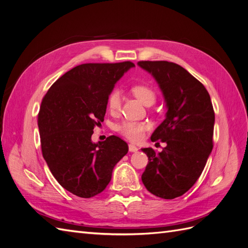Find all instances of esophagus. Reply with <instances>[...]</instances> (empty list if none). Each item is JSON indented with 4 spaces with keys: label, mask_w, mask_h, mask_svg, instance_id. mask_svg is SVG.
I'll return each instance as SVG.
<instances>
[{
    "label": "esophagus",
    "mask_w": 248,
    "mask_h": 248,
    "mask_svg": "<svg viewBox=\"0 0 248 248\" xmlns=\"http://www.w3.org/2000/svg\"><path fill=\"white\" fill-rule=\"evenodd\" d=\"M138 147L137 146H134L133 144H129V151L130 152H137L138 151Z\"/></svg>",
    "instance_id": "obj_1"
}]
</instances>
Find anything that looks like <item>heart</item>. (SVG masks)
Masks as SVG:
<instances>
[{"label": "heart", "instance_id": "1", "mask_svg": "<svg viewBox=\"0 0 248 248\" xmlns=\"http://www.w3.org/2000/svg\"><path fill=\"white\" fill-rule=\"evenodd\" d=\"M131 92L133 95L145 104V106H152L156 101V91L149 85L137 84L131 87ZM122 94L119 89H112L108 93L107 103L108 108L111 112H117L121 108ZM148 128V124L145 122H134V121H123L122 123L116 125V130L123 134L124 137L133 141L140 140L145 136Z\"/></svg>", "mask_w": 248, "mask_h": 248}]
</instances>
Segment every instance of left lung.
<instances>
[{
	"instance_id": "left-lung-1",
	"label": "left lung",
	"mask_w": 248,
	"mask_h": 248,
	"mask_svg": "<svg viewBox=\"0 0 248 248\" xmlns=\"http://www.w3.org/2000/svg\"><path fill=\"white\" fill-rule=\"evenodd\" d=\"M155 78L167 102V118L153 132L152 141L167 146L160 153L141 149L148 164L141 181L154 196L172 200L188 191L200 178L213 149L215 115L204 85L180 65L140 61Z\"/></svg>"
}]
</instances>
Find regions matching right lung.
<instances>
[{
  "label": "right lung",
  "mask_w": 248,
  "mask_h": 248,
  "mask_svg": "<svg viewBox=\"0 0 248 248\" xmlns=\"http://www.w3.org/2000/svg\"><path fill=\"white\" fill-rule=\"evenodd\" d=\"M134 64L86 63L58 78L44 95L38 112L41 150L52 176L74 196L102 192L128 145L117 136L98 144L91 137L101 125L108 93Z\"/></svg>",
  "instance_id": "obj_1"
}]
</instances>
